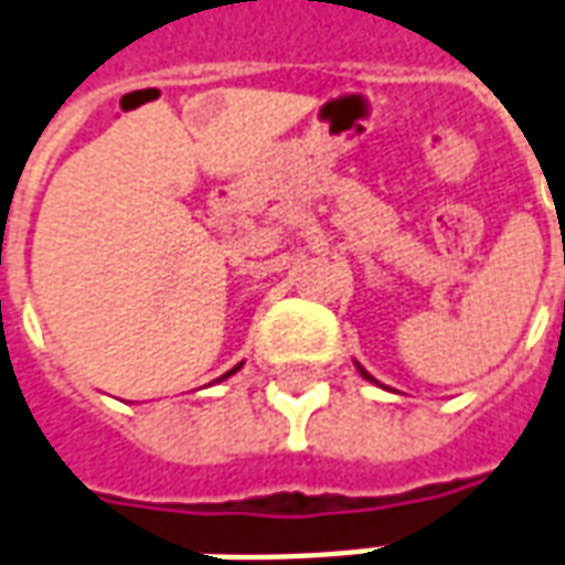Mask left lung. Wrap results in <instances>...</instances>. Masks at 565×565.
<instances>
[{
  "label": "left lung",
  "instance_id": "left-lung-1",
  "mask_svg": "<svg viewBox=\"0 0 565 565\" xmlns=\"http://www.w3.org/2000/svg\"><path fill=\"white\" fill-rule=\"evenodd\" d=\"M356 367H359V374H362V377H365V380H367V383H377V380H374V377H371V374H367V371H365V367H362V365H359V362H356Z\"/></svg>",
  "mask_w": 565,
  "mask_h": 565
}]
</instances>
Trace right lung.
<instances>
[{
  "mask_svg": "<svg viewBox=\"0 0 565 565\" xmlns=\"http://www.w3.org/2000/svg\"><path fill=\"white\" fill-rule=\"evenodd\" d=\"M239 367H242V362H239V365H236V367H233V371H227V374H221V377H218V380H227V377H230V374H236V371H239Z\"/></svg>",
  "mask_w": 565,
  "mask_h": 565,
  "instance_id": "1",
  "label": "right lung"
}]
</instances>
